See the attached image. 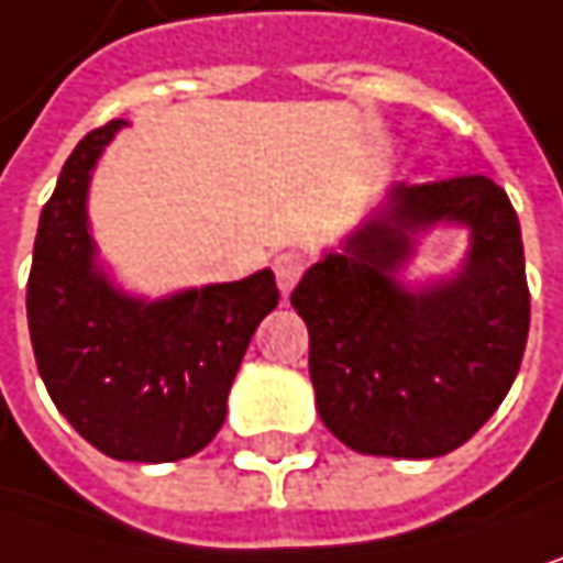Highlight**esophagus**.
I'll return each mask as SVG.
<instances>
[{
    "instance_id": "1",
    "label": "esophagus",
    "mask_w": 563,
    "mask_h": 563,
    "mask_svg": "<svg viewBox=\"0 0 563 563\" xmlns=\"http://www.w3.org/2000/svg\"><path fill=\"white\" fill-rule=\"evenodd\" d=\"M302 271H306V261H302V254H296V251H286V254H277V257H274V274H277V286H280L283 296L299 283Z\"/></svg>"
}]
</instances>
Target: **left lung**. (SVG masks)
<instances>
[{"mask_svg": "<svg viewBox=\"0 0 563 563\" xmlns=\"http://www.w3.org/2000/svg\"><path fill=\"white\" fill-rule=\"evenodd\" d=\"M438 221L472 229L451 282L409 290L395 274L415 234ZM309 329V377L329 432L377 457H441L496 412L529 338L519 216L493 179L406 186L306 271L289 296Z\"/></svg>", "mask_w": 563, "mask_h": 563, "instance_id": "obj_1", "label": "left lung"}]
</instances>
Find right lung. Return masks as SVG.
<instances>
[{"instance_id":"add662e5","label":"right lung","mask_w":563,"mask_h":563,"mask_svg":"<svg viewBox=\"0 0 563 563\" xmlns=\"http://www.w3.org/2000/svg\"><path fill=\"white\" fill-rule=\"evenodd\" d=\"M125 122L89 131L47 199L27 277V332L54 406L115 461L167 464L202 451L261 319L277 309L271 271L144 302L96 267L86 192Z\"/></svg>"}]
</instances>
